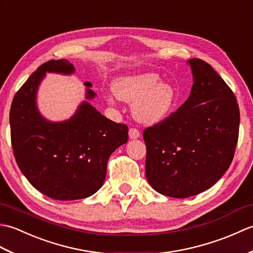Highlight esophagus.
Returning a JSON list of instances; mask_svg holds the SVG:
<instances>
[{
  "instance_id": "obj_1",
  "label": "esophagus",
  "mask_w": 253,
  "mask_h": 253,
  "mask_svg": "<svg viewBox=\"0 0 253 253\" xmlns=\"http://www.w3.org/2000/svg\"><path fill=\"white\" fill-rule=\"evenodd\" d=\"M128 135H129L130 139H137L140 136V132H139V130L136 129V128H130L129 131H128Z\"/></svg>"
}]
</instances>
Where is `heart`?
<instances>
[{
	"instance_id": "b5f03b06",
	"label": "heart",
	"mask_w": 253,
	"mask_h": 253,
	"mask_svg": "<svg viewBox=\"0 0 253 253\" xmlns=\"http://www.w3.org/2000/svg\"><path fill=\"white\" fill-rule=\"evenodd\" d=\"M113 91L118 99L132 104L135 120L144 125H154L169 114L175 103L176 92L173 85L161 82L154 73H142L117 79ZM115 95L107 100L114 103Z\"/></svg>"
}]
</instances>
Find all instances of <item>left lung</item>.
<instances>
[{
    "instance_id": "left-lung-1",
    "label": "left lung",
    "mask_w": 253,
    "mask_h": 253,
    "mask_svg": "<svg viewBox=\"0 0 253 253\" xmlns=\"http://www.w3.org/2000/svg\"><path fill=\"white\" fill-rule=\"evenodd\" d=\"M190 95L169 118L143 131L146 176L161 195L188 198L208 190L232 163L240 114L233 91L211 65L191 58Z\"/></svg>"
}]
</instances>
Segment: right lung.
Here are the masks:
<instances>
[{
  "label": "right lung",
  "instance_id": "add662e5",
  "mask_svg": "<svg viewBox=\"0 0 253 253\" xmlns=\"http://www.w3.org/2000/svg\"><path fill=\"white\" fill-rule=\"evenodd\" d=\"M46 73L72 75L67 60L42 64L15 94L9 112L10 139L21 173L36 189L54 200H77L102 187L111 154L127 142L128 127L103 116L89 103L95 98L85 82V100L69 120L41 115L37 93Z\"/></svg>",
  "mask_w": 253,
  "mask_h": 253
}]
</instances>
